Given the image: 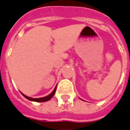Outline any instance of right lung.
<instances>
[{
	"mask_svg": "<svg viewBox=\"0 0 130 130\" xmlns=\"http://www.w3.org/2000/svg\"><path fill=\"white\" fill-rule=\"evenodd\" d=\"M56 87H55V89H54V91H52L49 95L46 96H44V97H41V98H31V97H28V96H27L24 95L23 94H22L24 97L26 98L27 100H30V101L38 102H46V101H48L49 100H51V98L53 97V96L54 95L55 92H56Z\"/></svg>",
	"mask_w": 130,
	"mask_h": 130,
	"instance_id": "1",
	"label": "right lung"
}]
</instances>
